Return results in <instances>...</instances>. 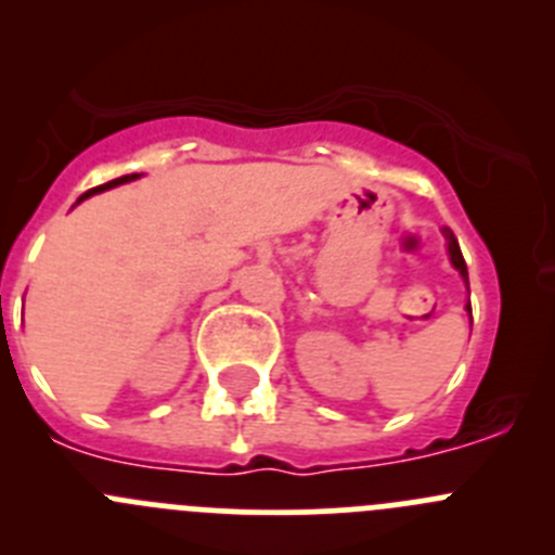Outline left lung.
<instances>
[{
    "instance_id": "left-lung-1",
    "label": "left lung",
    "mask_w": 555,
    "mask_h": 555,
    "mask_svg": "<svg viewBox=\"0 0 555 555\" xmlns=\"http://www.w3.org/2000/svg\"><path fill=\"white\" fill-rule=\"evenodd\" d=\"M443 235H447V241H449V257H452V266L457 268L460 276L468 282V268H465V260H463V251H460L457 237H454V232L449 230V227H443ZM468 312H470V304H468Z\"/></svg>"
}]
</instances>
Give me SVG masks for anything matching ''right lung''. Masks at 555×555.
Here are the masks:
<instances>
[{"instance_id": "obj_1", "label": "right lung", "mask_w": 555, "mask_h": 555, "mask_svg": "<svg viewBox=\"0 0 555 555\" xmlns=\"http://www.w3.org/2000/svg\"><path fill=\"white\" fill-rule=\"evenodd\" d=\"M139 175H122V178H117V180H108V183H103V185H98V189H92V191H87L85 196H90V194H98V191H106V189H112V185H120V183H128V180H137ZM85 196H81V199H85Z\"/></svg>"}]
</instances>
